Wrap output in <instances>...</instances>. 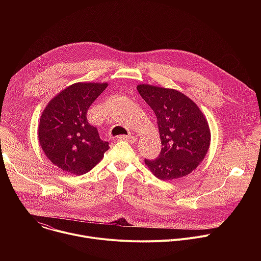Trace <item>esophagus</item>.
<instances>
[{
    "label": "esophagus",
    "instance_id": "obj_1",
    "mask_svg": "<svg viewBox=\"0 0 261 261\" xmlns=\"http://www.w3.org/2000/svg\"><path fill=\"white\" fill-rule=\"evenodd\" d=\"M117 139H118L119 141L124 140V141H127V142H129V143H135L136 140H137V138L134 137V136H125V135H120V136L117 137Z\"/></svg>",
    "mask_w": 261,
    "mask_h": 261
}]
</instances>
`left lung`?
Returning a JSON list of instances; mask_svg holds the SVG:
<instances>
[{
	"instance_id": "left-lung-1",
	"label": "left lung",
	"mask_w": 261,
	"mask_h": 261,
	"mask_svg": "<svg viewBox=\"0 0 261 261\" xmlns=\"http://www.w3.org/2000/svg\"><path fill=\"white\" fill-rule=\"evenodd\" d=\"M137 91L157 117L162 148L144 163L162 180L189 174L203 160L210 146L207 122L197 105L172 89L139 85Z\"/></svg>"
}]
</instances>
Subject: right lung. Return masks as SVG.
I'll use <instances>...</instances> for the list:
<instances>
[{
  "instance_id": "obj_1",
  "label": "right lung",
  "mask_w": 261,
  "mask_h": 261,
  "mask_svg": "<svg viewBox=\"0 0 261 261\" xmlns=\"http://www.w3.org/2000/svg\"><path fill=\"white\" fill-rule=\"evenodd\" d=\"M107 84H74L46 106L40 119L38 137L46 157L59 168L73 174L89 172L103 158L108 142L88 121L92 103Z\"/></svg>"
}]
</instances>
